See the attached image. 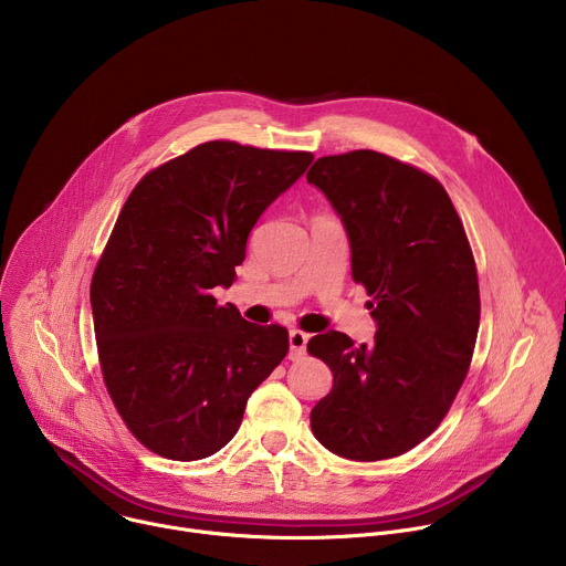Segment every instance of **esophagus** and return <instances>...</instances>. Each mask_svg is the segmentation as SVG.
Instances as JSON below:
<instances>
[{
    "label": "esophagus",
    "mask_w": 566,
    "mask_h": 566,
    "mask_svg": "<svg viewBox=\"0 0 566 566\" xmlns=\"http://www.w3.org/2000/svg\"><path fill=\"white\" fill-rule=\"evenodd\" d=\"M306 343H308V336L304 332H300V329L289 332V358L291 360L302 358L306 352Z\"/></svg>",
    "instance_id": "obj_1"
}]
</instances>
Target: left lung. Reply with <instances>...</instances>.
<instances>
[{
  "instance_id": "1",
  "label": "left lung",
  "mask_w": 566,
  "mask_h": 566,
  "mask_svg": "<svg viewBox=\"0 0 566 566\" xmlns=\"http://www.w3.org/2000/svg\"><path fill=\"white\" fill-rule=\"evenodd\" d=\"M306 181L345 226L376 322L369 345L340 332L308 340L334 374L311 430L345 459L398 457L437 430L472 360L481 306L468 237L443 186L391 156H322Z\"/></svg>"
}]
</instances>
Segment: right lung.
<instances>
[{
  "label": "right lung",
  "mask_w": 566,
  "mask_h": 566,
  "mask_svg": "<svg viewBox=\"0 0 566 566\" xmlns=\"http://www.w3.org/2000/svg\"><path fill=\"white\" fill-rule=\"evenodd\" d=\"M311 160L210 140L145 175L125 201L92 280V313L107 391L151 452H219L286 356L284 327L253 325L212 289L232 284L253 226Z\"/></svg>",
  "instance_id": "obj_1"
}]
</instances>
